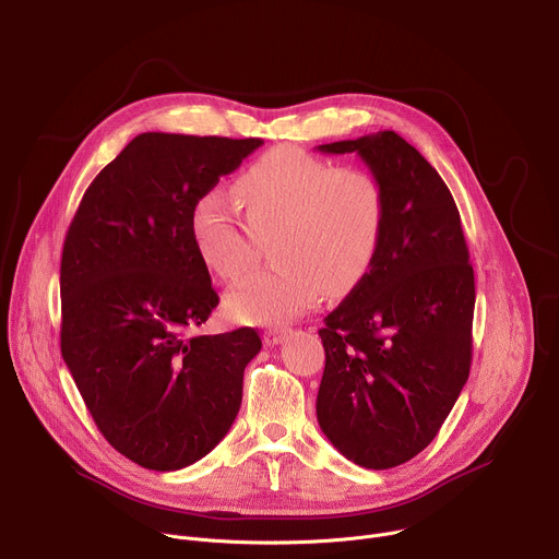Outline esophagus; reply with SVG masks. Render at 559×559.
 Segmentation results:
<instances>
[{
    "mask_svg": "<svg viewBox=\"0 0 559 559\" xmlns=\"http://www.w3.org/2000/svg\"><path fill=\"white\" fill-rule=\"evenodd\" d=\"M287 334H289V330H287V328H270V330H265L263 340H265V344H267V346H278V344H283V342H285Z\"/></svg>",
    "mask_w": 559,
    "mask_h": 559,
    "instance_id": "obj_1",
    "label": "esophagus"
}]
</instances>
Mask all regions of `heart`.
<instances>
[{
    "label": "heart",
    "mask_w": 559,
    "mask_h": 559,
    "mask_svg": "<svg viewBox=\"0 0 559 559\" xmlns=\"http://www.w3.org/2000/svg\"><path fill=\"white\" fill-rule=\"evenodd\" d=\"M245 206L222 189L204 191L191 211V231L204 263L222 278L238 276L258 236L276 231L272 267L240 276L227 310L247 323H285L304 314L321 292L357 285L373 265L384 231V191L376 175L337 168L296 145H276L236 181Z\"/></svg>",
    "instance_id": "obj_1"
}]
</instances>
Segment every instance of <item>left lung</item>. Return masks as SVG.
I'll use <instances>...</instances> for the list:
<instances>
[{"instance_id": "8db88e82", "label": "left lung", "mask_w": 559, "mask_h": 559, "mask_svg": "<svg viewBox=\"0 0 559 559\" xmlns=\"http://www.w3.org/2000/svg\"><path fill=\"white\" fill-rule=\"evenodd\" d=\"M319 151L357 153L386 213L373 265L319 330L317 420L348 461L389 469L427 448L467 382L474 270L448 183L412 143L384 130Z\"/></svg>"}]
</instances>
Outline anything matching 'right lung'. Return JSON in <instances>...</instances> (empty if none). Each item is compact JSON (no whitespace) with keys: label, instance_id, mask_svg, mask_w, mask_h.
Instances as JSON below:
<instances>
[{"label":"right lung","instance_id":"obj_1","mask_svg":"<svg viewBox=\"0 0 559 559\" xmlns=\"http://www.w3.org/2000/svg\"><path fill=\"white\" fill-rule=\"evenodd\" d=\"M263 139L143 132L73 215L60 263V350L105 440L173 472L231 429L253 328L195 334L219 304L191 231L195 200Z\"/></svg>","mask_w":559,"mask_h":559}]
</instances>
